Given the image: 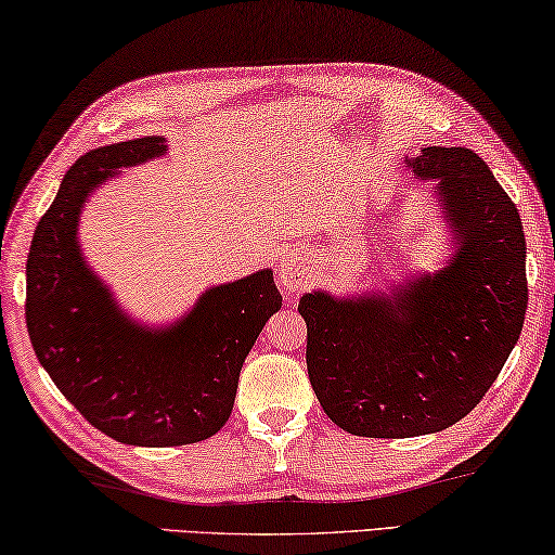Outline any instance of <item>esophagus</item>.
Masks as SVG:
<instances>
[{
	"mask_svg": "<svg viewBox=\"0 0 555 555\" xmlns=\"http://www.w3.org/2000/svg\"><path fill=\"white\" fill-rule=\"evenodd\" d=\"M311 274V259L306 251L292 249L284 254V259L279 261V284L286 288V292H298V288L306 286Z\"/></svg>",
	"mask_w": 555,
	"mask_h": 555,
	"instance_id": "1",
	"label": "esophagus"
}]
</instances>
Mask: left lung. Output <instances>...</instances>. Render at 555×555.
<instances>
[{
  "label": "left lung",
  "instance_id": "8db88e82",
  "mask_svg": "<svg viewBox=\"0 0 555 555\" xmlns=\"http://www.w3.org/2000/svg\"><path fill=\"white\" fill-rule=\"evenodd\" d=\"M404 163L435 182L452 257L375 292L313 288L298 301L315 398L358 437L433 435L467 417L514 350L529 304L521 217L489 165L469 147L439 145Z\"/></svg>",
  "mask_w": 555,
  "mask_h": 555
}]
</instances>
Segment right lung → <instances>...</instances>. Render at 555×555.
I'll return each mask as SVG.
<instances>
[{
  "mask_svg": "<svg viewBox=\"0 0 555 555\" xmlns=\"http://www.w3.org/2000/svg\"><path fill=\"white\" fill-rule=\"evenodd\" d=\"M167 153L163 135L93 147L61 180L26 259V328L43 371L95 429L122 444L180 447L230 420L244 358L281 309L274 271L209 286L178 321L122 311L81 249L86 199Z\"/></svg>",
  "mask_w": 555,
  "mask_h": 555,
  "instance_id": "add662e5",
  "label": "right lung"
}]
</instances>
